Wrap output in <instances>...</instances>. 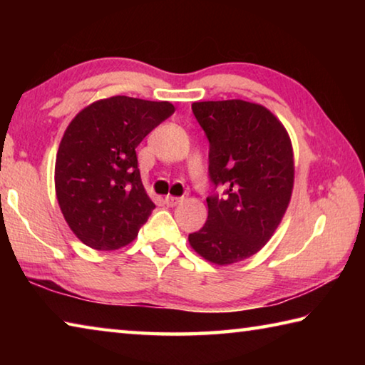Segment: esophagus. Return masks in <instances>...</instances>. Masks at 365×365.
Returning <instances> with one entry per match:
<instances>
[{"label":"esophagus","mask_w":365,"mask_h":365,"mask_svg":"<svg viewBox=\"0 0 365 365\" xmlns=\"http://www.w3.org/2000/svg\"><path fill=\"white\" fill-rule=\"evenodd\" d=\"M183 201V197H180V196H172V195H168L164 197V202L168 206H170V207H174V206H177V205H180V202Z\"/></svg>","instance_id":"obj_1"}]
</instances>
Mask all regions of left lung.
Here are the masks:
<instances>
[{"label":"left lung","instance_id":"8db88e82","mask_svg":"<svg viewBox=\"0 0 365 365\" xmlns=\"http://www.w3.org/2000/svg\"><path fill=\"white\" fill-rule=\"evenodd\" d=\"M209 140L207 220L188 235L197 255L219 265L243 261L269 242L293 191V148L267 108L243 100L191 104ZM217 186L225 193H215Z\"/></svg>","mask_w":365,"mask_h":365}]
</instances>
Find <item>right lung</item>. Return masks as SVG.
Instances as JSON below:
<instances>
[{
    "mask_svg": "<svg viewBox=\"0 0 365 365\" xmlns=\"http://www.w3.org/2000/svg\"><path fill=\"white\" fill-rule=\"evenodd\" d=\"M174 110L169 101L113 96L73 117L61 140L54 183L80 242L98 251L133 242L156 207L141 183L135 148Z\"/></svg>",
    "mask_w": 365,
    "mask_h": 365,
    "instance_id": "1",
    "label": "right lung"
}]
</instances>
